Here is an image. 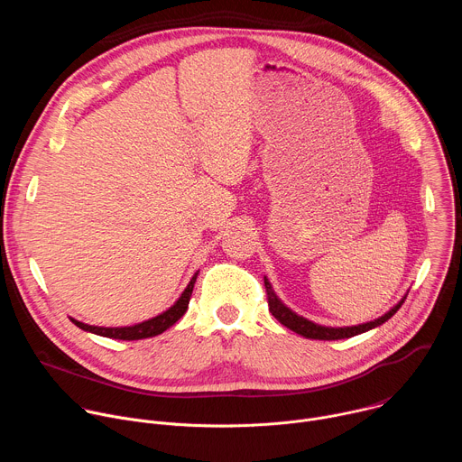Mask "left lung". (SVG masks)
Returning <instances> with one entry per match:
<instances>
[{
	"instance_id": "1",
	"label": "left lung",
	"mask_w": 462,
	"mask_h": 462,
	"mask_svg": "<svg viewBox=\"0 0 462 462\" xmlns=\"http://www.w3.org/2000/svg\"><path fill=\"white\" fill-rule=\"evenodd\" d=\"M265 289H267V298H269V310L273 312V316L282 323L285 325L287 328H291V331L305 337V338H310V340H344V338H351V337H356V335H362L365 331H369V328H374L382 323H385L394 312H397L406 296L394 305L393 309H389L383 316L373 319V321H367V323H362V325H353V327H325V325H318L303 316H298L296 312H292L274 292L271 282L265 278Z\"/></svg>"
}]
</instances>
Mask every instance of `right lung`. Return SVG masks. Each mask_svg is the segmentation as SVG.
Listing matches in <instances>:
<instances>
[{
  "mask_svg": "<svg viewBox=\"0 0 462 462\" xmlns=\"http://www.w3.org/2000/svg\"><path fill=\"white\" fill-rule=\"evenodd\" d=\"M195 280H197V273L189 280V283L184 289V292L180 294V298L168 310H164L162 314H159L152 319H146V321H141V323H135V325H129V327H97V325L82 323L75 318H71V321L77 327H80L82 331H88V333H93V335H98V337H106V338H115V340H144V338L157 337V335L164 333L166 328H170L177 319H180V316L186 312Z\"/></svg>",
  "mask_w": 462,
  "mask_h": 462,
  "instance_id": "right-lung-1",
  "label": "right lung"
}]
</instances>
